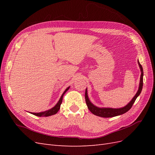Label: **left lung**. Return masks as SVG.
<instances>
[{
  "mask_svg": "<svg viewBox=\"0 0 155 155\" xmlns=\"http://www.w3.org/2000/svg\"><path fill=\"white\" fill-rule=\"evenodd\" d=\"M138 64L140 66V70H141V76H140V85L138 91L136 94V95L133 98V100H131L129 104L127 105L125 107L123 108H120V109H112V108H99L94 105L89 100L88 95H87V89L85 91V101L86 104L88 107V109H89L92 114L94 115L103 117V118H110V117H114L118 115L123 114L125 112H127L130 109V108L132 107L133 105L135 100H137V97L140 94V93L142 92V87H143V68L142 65L138 61Z\"/></svg>",
  "mask_w": 155,
  "mask_h": 155,
  "instance_id": "obj_1",
  "label": "left lung"
}]
</instances>
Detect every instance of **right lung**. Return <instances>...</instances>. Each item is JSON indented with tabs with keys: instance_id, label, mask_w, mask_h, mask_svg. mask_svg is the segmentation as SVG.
Masks as SVG:
<instances>
[{
	"instance_id": "add662e5",
	"label": "right lung",
	"mask_w": 155,
	"mask_h": 155,
	"mask_svg": "<svg viewBox=\"0 0 155 155\" xmlns=\"http://www.w3.org/2000/svg\"><path fill=\"white\" fill-rule=\"evenodd\" d=\"M70 87H68L66 90L64 91V92L63 93L62 96H61L60 99L59 100V101L58 102V104L55 105V107H54L53 108H51V109L48 110H46V111H45V112H39V113H34V112H31V113L32 114L34 115H35V116H51V115H54V114H55L57 112H58V110H59L60 109V107H61V104L62 103V100H63V97L64 96V94H65V92H66L68 89H69Z\"/></svg>"
}]
</instances>
